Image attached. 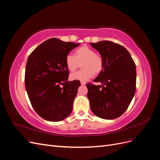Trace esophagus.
Here are the masks:
<instances>
[{
	"instance_id": "34e87169",
	"label": "esophagus",
	"mask_w": 160,
	"mask_h": 160,
	"mask_svg": "<svg viewBox=\"0 0 160 160\" xmlns=\"http://www.w3.org/2000/svg\"><path fill=\"white\" fill-rule=\"evenodd\" d=\"M81 84L82 85H85V84H86V83L85 81H81Z\"/></svg>"
}]
</instances>
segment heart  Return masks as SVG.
<instances>
[{"mask_svg": "<svg viewBox=\"0 0 160 160\" xmlns=\"http://www.w3.org/2000/svg\"><path fill=\"white\" fill-rule=\"evenodd\" d=\"M82 63V70L71 74V80L85 81L94 74L98 75L103 69V59L101 55L96 54L92 48L83 45L75 51V56L71 54L65 57V65L69 71H75Z\"/></svg>", "mask_w": 160, "mask_h": 160, "instance_id": "obj_1", "label": "heart"}]
</instances>
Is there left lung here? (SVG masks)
Here are the masks:
<instances>
[{
  "instance_id": "obj_1",
  "label": "left lung",
  "mask_w": 160,
  "mask_h": 160,
  "mask_svg": "<svg viewBox=\"0 0 160 160\" xmlns=\"http://www.w3.org/2000/svg\"><path fill=\"white\" fill-rule=\"evenodd\" d=\"M90 45L103 59V69L94 82L88 83L90 108L96 116L113 119L122 115L132 101L136 89V67L125 48L109 41Z\"/></svg>"
}]
</instances>
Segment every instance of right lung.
<instances>
[{
    "instance_id": "add662e5",
    "label": "right lung",
    "mask_w": 160,
    "mask_h": 160,
    "mask_svg": "<svg viewBox=\"0 0 160 160\" xmlns=\"http://www.w3.org/2000/svg\"><path fill=\"white\" fill-rule=\"evenodd\" d=\"M79 45L52 38L41 43L28 57L25 88L33 109L42 119L60 122L72 112L81 83L77 80L68 81L65 57Z\"/></svg>"
}]
</instances>
